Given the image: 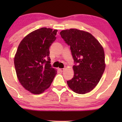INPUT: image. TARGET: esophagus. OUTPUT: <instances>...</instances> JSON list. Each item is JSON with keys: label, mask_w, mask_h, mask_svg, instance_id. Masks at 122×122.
Returning a JSON list of instances; mask_svg holds the SVG:
<instances>
[{"label": "esophagus", "mask_w": 122, "mask_h": 122, "mask_svg": "<svg viewBox=\"0 0 122 122\" xmlns=\"http://www.w3.org/2000/svg\"><path fill=\"white\" fill-rule=\"evenodd\" d=\"M64 68H61V69H59V71H61V72H63V71H64Z\"/></svg>", "instance_id": "obj_1"}]
</instances>
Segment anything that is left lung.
<instances>
[{
	"mask_svg": "<svg viewBox=\"0 0 122 122\" xmlns=\"http://www.w3.org/2000/svg\"><path fill=\"white\" fill-rule=\"evenodd\" d=\"M60 34L71 46L77 66H73L74 76L67 81L74 92L84 94L94 89L104 73V51L99 41L91 33L77 29L63 30Z\"/></svg>",
	"mask_w": 122,
	"mask_h": 122,
	"instance_id": "1",
	"label": "left lung"
}]
</instances>
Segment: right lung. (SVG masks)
I'll list each match as a JSON object with an SVG mask.
<instances>
[{
	"mask_svg": "<svg viewBox=\"0 0 122 122\" xmlns=\"http://www.w3.org/2000/svg\"><path fill=\"white\" fill-rule=\"evenodd\" d=\"M58 30L41 28L22 39L15 54L16 76L21 86L34 94H40L51 86L56 74L51 67L49 47L56 41Z\"/></svg>",
	"mask_w": 122,
	"mask_h": 122,
	"instance_id": "obj_1",
	"label": "right lung"
}]
</instances>
